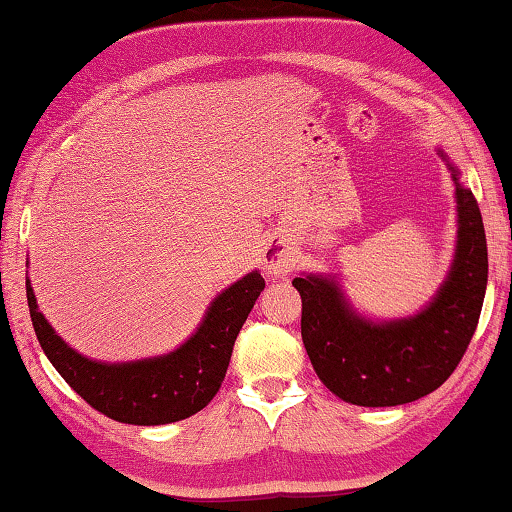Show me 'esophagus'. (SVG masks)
Wrapping results in <instances>:
<instances>
[{
  "mask_svg": "<svg viewBox=\"0 0 512 512\" xmlns=\"http://www.w3.org/2000/svg\"><path fill=\"white\" fill-rule=\"evenodd\" d=\"M262 264L271 275H284L296 266V255H293V250L287 246L268 244L262 255Z\"/></svg>",
  "mask_w": 512,
  "mask_h": 512,
  "instance_id": "1",
  "label": "esophagus"
}]
</instances>
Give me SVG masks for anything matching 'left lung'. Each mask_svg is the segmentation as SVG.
<instances>
[{
	"label": "left lung",
	"mask_w": 512,
	"mask_h": 512,
	"mask_svg": "<svg viewBox=\"0 0 512 512\" xmlns=\"http://www.w3.org/2000/svg\"><path fill=\"white\" fill-rule=\"evenodd\" d=\"M449 171L456 185V253L445 282L418 314L372 323L350 307L334 277L293 280L311 366L343 402L397 406L420 400L445 384L472 341L488 284V246L479 203L458 183V169L449 164Z\"/></svg>",
	"instance_id": "8db88e82"
}]
</instances>
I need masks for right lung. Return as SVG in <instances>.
<instances>
[{
  "instance_id": "right-lung-1",
  "label": "right lung",
  "mask_w": 512,
  "mask_h": 512,
  "mask_svg": "<svg viewBox=\"0 0 512 512\" xmlns=\"http://www.w3.org/2000/svg\"><path fill=\"white\" fill-rule=\"evenodd\" d=\"M262 291L264 277L259 271L248 273L214 298L203 323L178 350L142 361L101 363L83 357L60 339L40 314L27 280L31 323L51 366L92 409L110 420L140 427L185 420L212 402L228 370L239 329Z\"/></svg>"
}]
</instances>
